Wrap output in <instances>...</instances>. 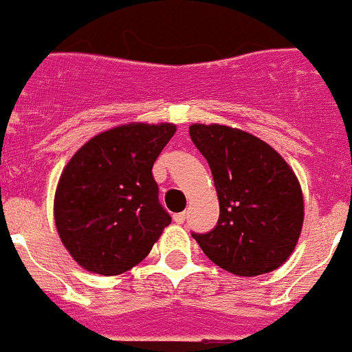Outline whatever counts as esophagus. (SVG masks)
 Masks as SVG:
<instances>
[{
	"instance_id": "34e87169",
	"label": "esophagus",
	"mask_w": 352,
	"mask_h": 352,
	"mask_svg": "<svg viewBox=\"0 0 352 352\" xmlns=\"http://www.w3.org/2000/svg\"><path fill=\"white\" fill-rule=\"evenodd\" d=\"M185 219H186V214H185V213H176V214H174V217H173V220H174V222H176V223H183V222H185Z\"/></svg>"
}]
</instances>
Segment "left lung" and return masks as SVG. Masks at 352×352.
<instances>
[{"label": "left lung", "instance_id": "obj_1", "mask_svg": "<svg viewBox=\"0 0 352 352\" xmlns=\"http://www.w3.org/2000/svg\"><path fill=\"white\" fill-rule=\"evenodd\" d=\"M213 174L220 217L213 231L192 234L208 259L238 276H257L289 259L303 226L296 174L268 142L226 125H190Z\"/></svg>", "mask_w": 352, "mask_h": 352}]
</instances>
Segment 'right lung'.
I'll list each match as a JSON object with an SVG mask.
<instances>
[{"instance_id":"add662e5","label":"right lung","mask_w":352,"mask_h":352,"mask_svg":"<svg viewBox=\"0 0 352 352\" xmlns=\"http://www.w3.org/2000/svg\"><path fill=\"white\" fill-rule=\"evenodd\" d=\"M174 132L173 123H126L91 138L68 160L56 186L54 220L84 270L129 272L170 223L151 169Z\"/></svg>"}]
</instances>
